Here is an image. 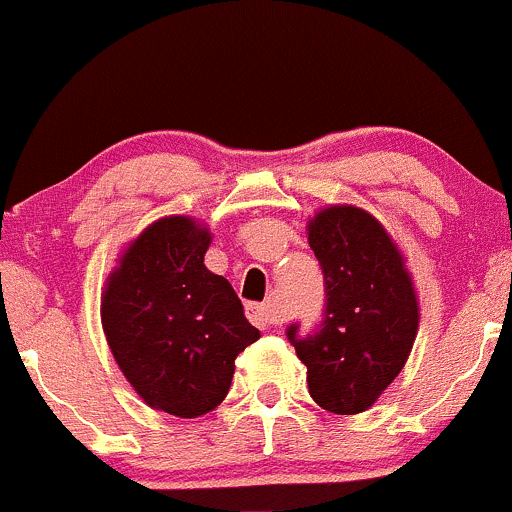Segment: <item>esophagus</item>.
Segmentation results:
<instances>
[{
	"mask_svg": "<svg viewBox=\"0 0 512 512\" xmlns=\"http://www.w3.org/2000/svg\"><path fill=\"white\" fill-rule=\"evenodd\" d=\"M246 315H249L251 323H254L256 328H261V330L273 328V325L278 323L276 313H273L271 305H266V303H249V305H246Z\"/></svg>",
	"mask_w": 512,
	"mask_h": 512,
	"instance_id": "esophagus-1",
	"label": "esophagus"
}]
</instances>
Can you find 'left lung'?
Here are the masks:
<instances>
[{"label":"left lung","mask_w":512,"mask_h":512,"mask_svg":"<svg viewBox=\"0 0 512 512\" xmlns=\"http://www.w3.org/2000/svg\"><path fill=\"white\" fill-rule=\"evenodd\" d=\"M308 244L323 266L325 318L313 335L288 328L308 370L315 404L333 414H360L407 365L419 300L404 254L370 212L352 204L325 207L308 221Z\"/></svg>","instance_id":"8db88e82"}]
</instances>
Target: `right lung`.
<instances>
[{"mask_svg":"<svg viewBox=\"0 0 512 512\" xmlns=\"http://www.w3.org/2000/svg\"><path fill=\"white\" fill-rule=\"evenodd\" d=\"M212 234L162 217L135 236L100 295L105 340L147 407L179 419L217 409L234 360L261 333L224 276L204 266Z\"/></svg>","mask_w":512,"mask_h":512,"instance_id":"1","label":"right lung"}]
</instances>
